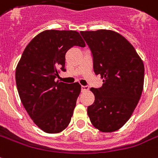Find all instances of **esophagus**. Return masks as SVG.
<instances>
[{"label":"esophagus","mask_w":158,"mask_h":158,"mask_svg":"<svg viewBox=\"0 0 158 158\" xmlns=\"http://www.w3.org/2000/svg\"><path fill=\"white\" fill-rule=\"evenodd\" d=\"M81 89L82 92H87V91L89 90V87L88 86H82Z\"/></svg>","instance_id":"esophagus-1"}]
</instances>
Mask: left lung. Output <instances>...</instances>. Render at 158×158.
<instances>
[{
  "mask_svg": "<svg viewBox=\"0 0 158 158\" xmlns=\"http://www.w3.org/2000/svg\"><path fill=\"white\" fill-rule=\"evenodd\" d=\"M91 48L93 69L103 79L100 88L90 89L94 103L88 107L92 124L101 132H113L132 115L143 88L144 66L132 44L111 30L80 31Z\"/></svg>",
  "mask_w": 158,
  "mask_h": 158,
  "instance_id": "8db88e82",
  "label": "left lung"
}]
</instances>
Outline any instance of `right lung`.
<instances>
[{
    "label": "right lung",
    "mask_w": 158,
    "mask_h": 158,
    "mask_svg": "<svg viewBox=\"0 0 158 158\" xmlns=\"http://www.w3.org/2000/svg\"><path fill=\"white\" fill-rule=\"evenodd\" d=\"M85 45L76 31H44L27 45L17 65L20 100L34 123L44 132H61L70 123L81 86L55 79L61 70H66L68 50Z\"/></svg>",
    "instance_id": "add662e5"
}]
</instances>
